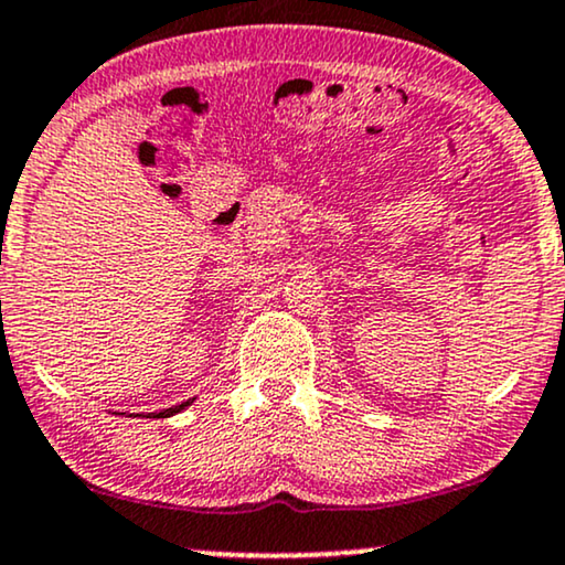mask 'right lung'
I'll return each instance as SVG.
<instances>
[{"label": "right lung", "mask_w": 565, "mask_h": 565, "mask_svg": "<svg viewBox=\"0 0 565 565\" xmlns=\"http://www.w3.org/2000/svg\"><path fill=\"white\" fill-rule=\"evenodd\" d=\"M192 403H194V399H189V403H181V405H175V407H168V411L154 413V418H171V416H175V413H181L183 407H189Z\"/></svg>", "instance_id": "add662e5"}]
</instances>
